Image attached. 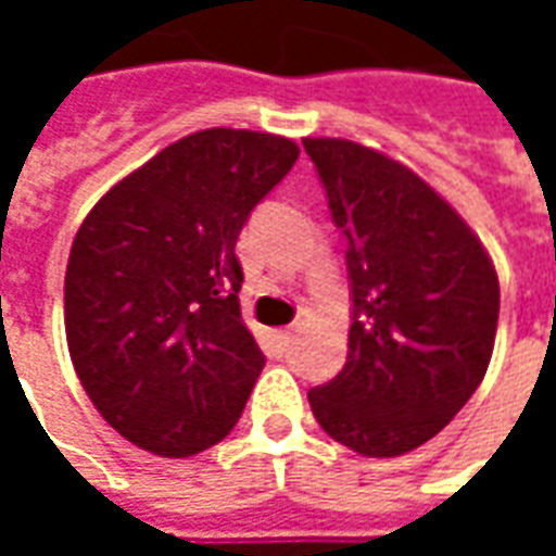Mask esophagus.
<instances>
[{"label":"esophagus","instance_id":"obj_1","mask_svg":"<svg viewBox=\"0 0 556 556\" xmlns=\"http://www.w3.org/2000/svg\"><path fill=\"white\" fill-rule=\"evenodd\" d=\"M277 342L286 349V345L291 342V330H277Z\"/></svg>","mask_w":556,"mask_h":556}]
</instances>
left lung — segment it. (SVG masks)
<instances>
[{"label":"left lung","mask_w":556,"mask_h":556,"mask_svg":"<svg viewBox=\"0 0 556 556\" xmlns=\"http://www.w3.org/2000/svg\"><path fill=\"white\" fill-rule=\"evenodd\" d=\"M345 238L349 357L309 390L318 426L372 458L434 438L485 378L501 286L485 247L419 175L351 139H303Z\"/></svg>","instance_id":"8db88e82"}]
</instances>
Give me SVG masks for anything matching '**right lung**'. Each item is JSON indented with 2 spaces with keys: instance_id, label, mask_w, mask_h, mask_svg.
I'll use <instances>...</instances> for the list:
<instances>
[{
  "instance_id": "right-lung-1",
  "label": "right lung",
  "mask_w": 556,
  "mask_h": 556,
  "mask_svg": "<svg viewBox=\"0 0 556 556\" xmlns=\"http://www.w3.org/2000/svg\"><path fill=\"white\" fill-rule=\"evenodd\" d=\"M301 148L211 127L172 142L83 219L65 274V333L91 405L166 458L219 443L265 354L241 318L235 243Z\"/></svg>"
}]
</instances>
